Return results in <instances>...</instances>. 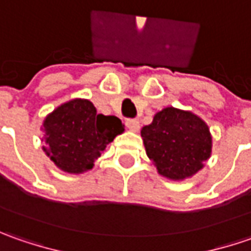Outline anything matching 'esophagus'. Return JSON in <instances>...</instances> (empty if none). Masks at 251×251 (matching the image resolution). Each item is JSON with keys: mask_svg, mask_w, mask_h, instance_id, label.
Segmentation results:
<instances>
[{"mask_svg": "<svg viewBox=\"0 0 251 251\" xmlns=\"http://www.w3.org/2000/svg\"><path fill=\"white\" fill-rule=\"evenodd\" d=\"M126 126L131 131H138V128H140V121L137 120V119H128V120L126 121Z\"/></svg>", "mask_w": 251, "mask_h": 251, "instance_id": "esophagus-1", "label": "esophagus"}]
</instances>
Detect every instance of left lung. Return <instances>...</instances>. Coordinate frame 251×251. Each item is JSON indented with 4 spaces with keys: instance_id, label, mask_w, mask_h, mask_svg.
<instances>
[{
    "instance_id": "obj_1",
    "label": "left lung",
    "mask_w": 251,
    "mask_h": 251,
    "mask_svg": "<svg viewBox=\"0 0 251 251\" xmlns=\"http://www.w3.org/2000/svg\"><path fill=\"white\" fill-rule=\"evenodd\" d=\"M141 137L158 173L172 180L196 175L211 156L209 128L191 111L175 107L158 111L152 123L142 127Z\"/></svg>"
}]
</instances>
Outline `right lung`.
<instances>
[{
  "label": "right lung",
  "mask_w": 251,
  "mask_h": 251,
  "mask_svg": "<svg viewBox=\"0 0 251 251\" xmlns=\"http://www.w3.org/2000/svg\"><path fill=\"white\" fill-rule=\"evenodd\" d=\"M46 155L64 172L82 173L124 131L116 116L98 114L93 103L74 99L58 106L43 123Z\"/></svg>",
  "instance_id": "right-lung-1"
}]
</instances>
